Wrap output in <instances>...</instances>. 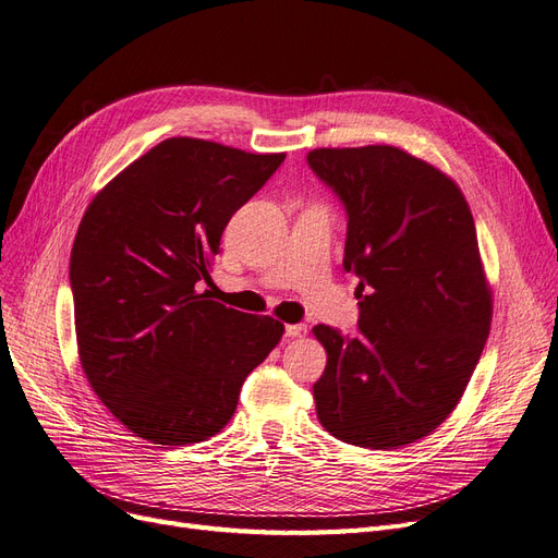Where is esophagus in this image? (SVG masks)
<instances>
[{
  "label": "esophagus",
  "instance_id": "esophagus-1",
  "mask_svg": "<svg viewBox=\"0 0 558 558\" xmlns=\"http://www.w3.org/2000/svg\"><path fill=\"white\" fill-rule=\"evenodd\" d=\"M307 332V326L305 324H291L286 326V337H302Z\"/></svg>",
  "mask_w": 558,
  "mask_h": 558
}]
</instances>
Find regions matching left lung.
I'll use <instances>...</instances> for the list:
<instances>
[{
  "mask_svg": "<svg viewBox=\"0 0 558 558\" xmlns=\"http://www.w3.org/2000/svg\"><path fill=\"white\" fill-rule=\"evenodd\" d=\"M344 202V269L359 277V337L314 326L328 363L320 426L365 449L430 435L459 404L492 328V286L459 185L396 146L314 148Z\"/></svg>",
  "mask_w": 558,
  "mask_h": 558,
  "instance_id": "1",
  "label": "left lung"
}]
</instances>
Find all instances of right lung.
<instances>
[{"instance_id": "obj_1", "label": "right lung", "mask_w": 558, "mask_h": 558, "mask_svg": "<svg viewBox=\"0 0 558 558\" xmlns=\"http://www.w3.org/2000/svg\"><path fill=\"white\" fill-rule=\"evenodd\" d=\"M286 154L172 137L128 165L83 214L70 281L81 367L121 424L162 447L205 442L283 324L199 291L221 234Z\"/></svg>"}]
</instances>
